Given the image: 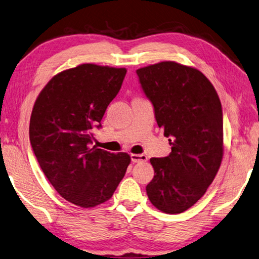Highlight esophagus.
<instances>
[{"instance_id": "34e87169", "label": "esophagus", "mask_w": 259, "mask_h": 259, "mask_svg": "<svg viewBox=\"0 0 259 259\" xmlns=\"http://www.w3.org/2000/svg\"><path fill=\"white\" fill-rule=\"evenodd\" d=\"M147 156L143 154H133L131 155V160L133 163H141V161H147Z\"/></svg>"}]
</instances>
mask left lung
<instances>
[{
	"label": "left lung",
	"mask_w": 259,
	"mask_h": 259,
	"mask_svg": "<svg viewBox=\"0 0 259 259\" xmlns=\"http://www.w3.org/2000/svg\"><path fill=\"white\" fill-rule=\"evenodd\" d=\"M155 118L169 137L170 154L150 158L149 200L165 213L190 209L213 182L224 157V119L213 85L199 69L160 62L137 69Z\"/></svg>",
	"instance_id": "left-lung-1"
}]
</instances>
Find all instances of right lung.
I'll return each mask as SVG.
<instances>
[{
    "label": "right lung",
    "instance_id": "right-lung-1",
    "mask_svg": "<svg viewBox=\"0 0 259 259\" xmlns=\"http://www.w3.org/2000/svg\"><path fill=\"white\" fill-rule=\"evenodd\" d=\"M125 68L82 64L55 75L30 118V143L44 174L70 203L93 207L118 187L131 161L92 146L94 126L119 93Z\"/></svg>",
    "mask_w": 259,
    "mask_h": 259
}]
</instances>
